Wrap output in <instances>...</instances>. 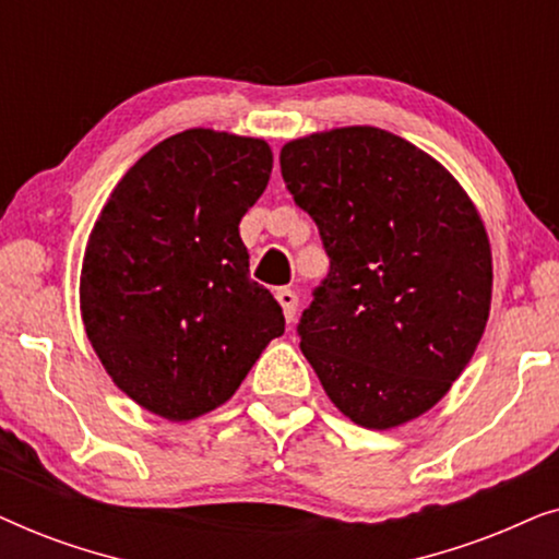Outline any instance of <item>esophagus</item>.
<instances>
[{"mask_svg": "<svg viewBox=\"0 0 559 559\" xmlns=\"http://www.w3.org/2000/svg\"><path fill=\"white\" fill-rule=\"evenodd\" d=\"M274 295H277V302L282 305V310H285L287 323H293L295 312H297V302H300V300H297V293H295V289H289V287H280Z\"/></svg>", "mask_w": 559, "mask_h": 559, "instance_id": "1", "label": "esophagus"}]
</instances>
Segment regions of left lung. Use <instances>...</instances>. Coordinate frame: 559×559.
I'll return each instance as SVG.
<instances>
[{"mask_svg":"<svg viewBox=\"0 0 559 559\" xmlns=\"http://www.w3.org/2000/svg\"><path fill=\"white\" fill-rule=\"evenodd\" d=\"M282 178L331 270L297 335L325 394L369 430L404 425L461 377L491 308V247L440 163L377 127L287 142Z\"/></svg>","mask_w":559,"mask_h":559,"instance_id":"8db88e82","label":"left lung"}]
</instances>
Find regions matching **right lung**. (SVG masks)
I'll return each mask as SVG.
<instances>
[{
    "label": "right lung",
    "mask_w": 559,
    "mask_h": 559,
    "mask_svg": "<svg viewBox=\"0 0 559 559\" xmlns=\"http://www.w3.org/2000/svg\"><path fill=\"white\" fill-rule=\"evenodd\" d=\"M270 173L264 140L188 129L129 167L91 231L88 341L114 384L159 417L216 409L285 333L280 302L249 280L239 236Z\"/></svg>",
    "instance_id": "obj_1"
}]
</instances>
